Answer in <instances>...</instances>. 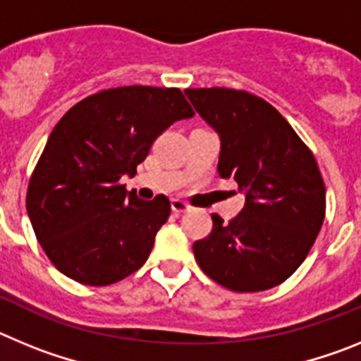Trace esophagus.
<instances>
[{"label": "esophagus", "mask_w": 361, "mask_h": 361, "mask_svg": "<svg viewBox=\"0 0 361 361\" xmlns=\"http://www.w3.org/2000/svg\"><path fill=\"white\" fill-rule=\"evenodd\" d=\"M171 209H173L175 215H180V213L188 212V209H190V206H188V204L180 199H171Z\"/></svg>", "instance_id": "esophagus-1"}]
</instances>
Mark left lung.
Here are the masks:
<instances>
[{"instance_id":"obj_1","label":"left lung","mask_w":361,"mask_h":361,"mask_svg":"<svg viewBox=\"0 0 361 361\" xmlns=\"http://www.w3.org/2000/svg\"><path fill=\"white\" fill-rule=\"evenodd\" d=\"M220 135V177H231L244 208L226 224L212 215L195 240L200 269L222 288L257 293L280 286L304 262L325 216L317 159L291 124L258 95L233 88H186Z\"/></svg>"}]
</instances>
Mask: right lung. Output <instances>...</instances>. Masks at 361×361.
Here are the masks:
<instances>
[{
	"label": "right lung",
	"mask_w": 361,
	"mask_h": 361,
	"mask_svg": "<svg viewBox=\"0 0 361 361\" xmlns=\"http://www.w3.org/2000/svg\"><path fill=\"white\" fill-rule=\"evenodd\" d=\"M178 88L117 86L73 104L32 171L27 212L50 262L85 286H110L148 260L170 216L168 197L137 199L121 184L175 121L193 117Z\"/></svg>",
	"instance_id": "1"
}]
</instances>
